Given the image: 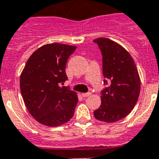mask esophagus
Returning <instances> with one entry per match:
<instances>
[{"mask_svg":"<svg viewBox=\"0 0 159 159\" xmlns=\"http://www.w3.org/2000/svg\"><path fill=\"white\" fill-rule=\"evenodd\" d=\"M91 92H88V93H82V95L83 96V97H88V96H90L91 95Z\"/></svg>","mask_w":159,"mask_h":159,"instance_id":"obj_1","label":"esophagus"}]
</instances>
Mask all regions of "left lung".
Returning <instances> with one entry per match:
<instances>
[{
    "label": "left lung",
    "mask_w": 159,
    "mask_h": 159,
    "mask_svg": "<svg viewBox=\"0 0 159 159\" xmlns=\"http://www.w3.org/2000/svg\"><path fill=\"white\" fill-rule=\"evenodd\" d=\"M94 42L101 50L103 75L110 82L101 91V104L94 111V116L101 122H117L135 107L140 95V76L133 58L121 45L105 37ZM104 82L108 84L105 80Z\"/></svg>",
    "instance_id": "1"
}]
</instances>
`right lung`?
Segmentation results:
<instances>
[{
  "mask_svg": "<svg viewBox=\"0 0 159 159\" xmlns=\"http://www.w3.org/2000/svg\"><path fill=\"white\" fill-rule=\"evenodd\" d=\"M76 46L51 43L32 54L20 75V91L30 114L41 124L58 126L73 117L77 93L62 86L68 77L65 68Z\"/></svg>",
  "mask_w": 159,
  "mask_h": 159,
  "instance_id": "1",
  "label": "right lung"
}]
</instances>
